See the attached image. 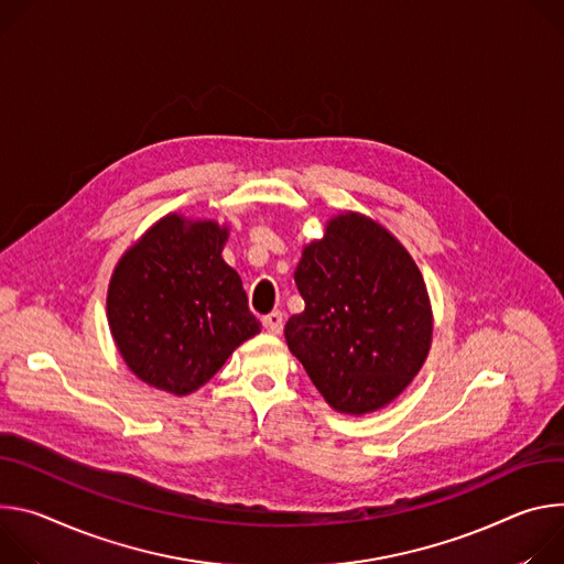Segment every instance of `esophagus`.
Wrapping results in <instances>:
<instances>
[{"label":"esophagus","mask_w":564,"mask_h":564,"mask_svg":"<svg viewBox=\"0 0 564 564\" xmlns=\"http://www.w3.org/2000/svg\"><path fill=\"white\" fill-rule=\"evenodd\" d=\"M262 325H264V329H267L269 334L278 336V334H282L284 318H282L280 311H273V314H269V316H264V318H262Z\"/></svg>","instance_id":"obj_1"}]
</instances>
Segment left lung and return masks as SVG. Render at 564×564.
Listing matches in <instances>:
<instances>
[{
    "instance_id": "1",
    "label": "left lung",
    "mask_w": 564,
    "mask_h": 564,
    "mask_svg": "<svg viewBox=\"0 0 564 564\" xmlns=\"http://www.w3.org/2000/svg\"><path fill=\"white\" fill-rule=\"evenodd\" d=\"M304 311L284 338L311 383L340 414L390 405L432 345V304L408 248L377 219L345 210L302 246Z\"/></svg>"
}]
</instances>
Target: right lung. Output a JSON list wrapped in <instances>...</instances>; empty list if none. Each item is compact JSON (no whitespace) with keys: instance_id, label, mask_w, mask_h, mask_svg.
<instances>
[{"instance_id":"obj_1","label":"right lung","mask_w":564,"mask_h":564,"mask_svg":"<svg viewBox=\"0 0 564 564\" xmlns=\"http://www.w3.org/2000/svg\"><path fill=\"white\" fill-rule=\"evenodd\" d=\"M228 226L167 213L113 267L107 323L137 379L174 397L208 383L260 334L241 278L221 258Z\"/></svg>"}]
</instances>
